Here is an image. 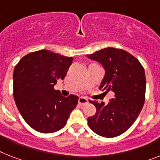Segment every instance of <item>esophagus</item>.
I'll use <instances>...</instances> for the list:
<instances>
[{"mask_svg":"<svg viewBox=\"0 0 160 160\" xmlns=\"http://www.w3.org/2000/svg\"><path fill=\"white\" fill-rule=\"evenodd\" d=\"M78 104L81 105H85L88 104V99L84 98V97H79L78 99Z\"/></svg>","mask_w":160,"mask_h":160,"instance_id":"esophagus-1","label":"esophagus"}]
</instances>
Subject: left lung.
Instances as JSON below:
<instances>
[{"label":"left lung","instance_id":"8db88e82","mask_svg":"<svg viewBox=\"0 0 160 160\" xmlns=\"http://www.w3.org/2000/svg\"><path fill=\"white\" fill-rule=\"evenodd\" d=\"M87 56L105 69L100 89L114 92V99L107 105L90 101L96 113L88 118V123L101 137H118L132 125L142 111L146 94L144 68L137 58L121 49L108 47Z\"/></svg>","mask_w":160,"mask_h":160}]
</instances>
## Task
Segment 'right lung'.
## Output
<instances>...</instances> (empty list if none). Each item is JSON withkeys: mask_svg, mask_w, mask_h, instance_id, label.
Returning a JSON list of instances; mask_svg holds the SVG:
<instances>
[{"mask_svg": "<svg viewBox=\"0 0 160 160\" xmlns=\"http://www.w3.org/2000/svg\"><path fill=\"white\" fill-rule=\"evenodd\" d=\"M72 59L40 50L23 56L14 67V101L25 122L34 130L42 133L60 130L78 105L77 96L65 97L54 89L57 80L64 78Z\"/></svg>", "mask_w": 160, "mask_h": 160, "instance_id": "add662e5", "label": "right lung"}]
</instances>
